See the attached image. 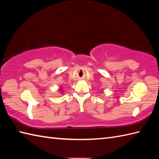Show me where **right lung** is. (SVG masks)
Instances as JSON below:
<instances>
[{
    "mask_svg": "<svg viewBox=\"0 0 159 159\" xmlns=\"http://www.w3.org/2000/svg\"><path fill=\"white\" fill-rule=\"evenodd\" d=\"M59 90L61 91V92H62L63 90H62V88H61V87H60V88H59Z\"/></svg>",
    "mask_w": 159,
    "mask_h": 159,
    "instance_id": "obj_1",
    "label": "right lung"
}]
</instances>
